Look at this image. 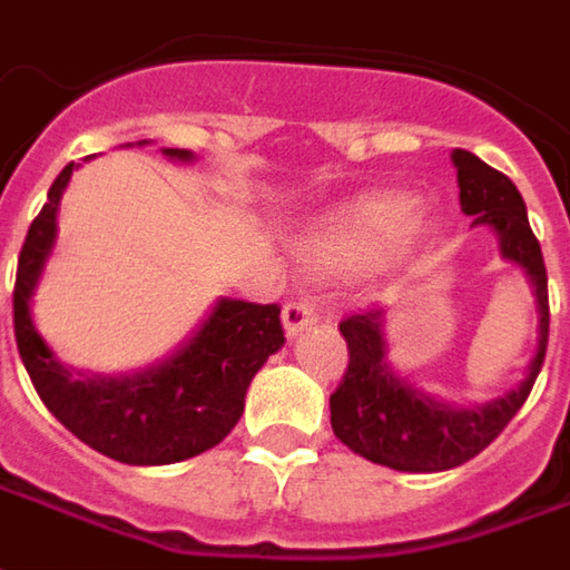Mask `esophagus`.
Wrapping results in <instances>:
<instances>
[{
	"instance_id": "1",
	"label": "esophagus",
	"mask_w": 570,
	"mask_h": 570,
	"mask_svg": "<svg viewBox=\"0 0 570 570\" xmlns=\"http://www.w3.org/2000/svg\"><path fill=\"white\" fill-rule=\"evenodd\" d=\"M313 322H316V306L309 301H288L285 309H282V325L288 331V337H297Z\"/></svg>"
}]
</instances>
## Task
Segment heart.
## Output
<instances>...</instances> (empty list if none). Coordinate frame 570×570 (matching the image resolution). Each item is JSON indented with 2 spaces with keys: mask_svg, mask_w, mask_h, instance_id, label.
<instances>
[{
  "mask_svg": "<svg viewBox=\"0 0 570 570\" xmlns=\"http://www.w3.org/2000/svg\"><path fill=\"white\" fill-rule=\"evenodd\" d=\"M414 202L399 193H371L343 205L313 233L309 254L318 264L350 269L386 254L405 248L421 233V224L411 217Z\"/></svg>",
  "mask_w": 570,
  "mask_h": 570,
  "instance_id": "heart-1",
  "label": "heart"
}]
</instances>
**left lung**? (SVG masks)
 <instances>
[{
	"instance_id": "1",
	"label": "left lung",
	"mask_w": 570,
	"mask_h": 570,
	"mask_svg": "<svg viewBox=\"0 0 570 570\" xmlns=\"http://www.w3.org/2000/svg\"><path fill=\"white\" fill-rule=\"evenodd\" d=\"M460 212L475 217L498 233L500 254L519 264L531 278L540 313L537 353L528 365V377L519 390L488 405L451 407L435 402L421 390L399 381L386 362L383 343V309L368 306L341 322V334L350 350V365L341 386L331 393V430L358 458L399 472L454 470L482 454L498 439L534 386L543 368L550 341V292L540 242L531 233L522 193L510 177L485 165L466 149H454Z\"/></svg>"
}]
</instances>
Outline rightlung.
Wrapping results in <instances>:
<instances>
[{
    "label": "right lung",
    "instance_id": "add662e5",
    "mask_svg": "<svg viewBox=\"0 0 570 570\" xmlns=\"http://www.w3.org/2000/svg\"><path fill=\"white\" fill-rule=\"evenodd\" d=\"M189 159L187 149H165ZM72 163L55 177L27 229L14 278V341L36 393L76 439L131 466H163L220 445L245 411L248 383L285 343L278 304L220 301L199 334L159 368L135 377H72L30 318V297L58 233V202Z\"/></svg>",
    "mask_w": 570,
    "mask_h": 570
}]
</instances>
